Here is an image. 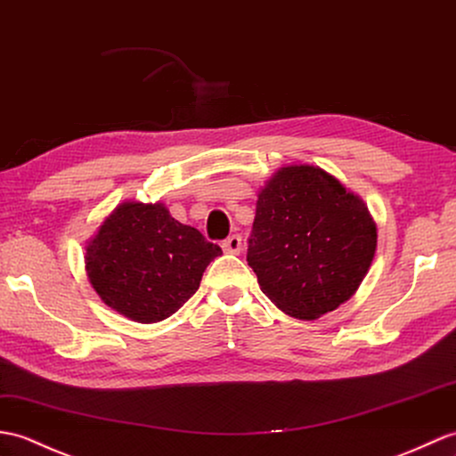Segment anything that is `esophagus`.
<instances>
[{"label": "esophagus", "mask_w": 456, "mask_h": 456, "mask_svg": "<svg viewBox=\"0 0 456 456\" xmlns=\"http://www.w3.org/2000/svg\"><path fill=\"white\" fill-rule=\"evenodd\" d=\"M224 250L227 252V254H240V250H242V240H240V237L239 235H231L229 239H225L224 240Z\"/></svg>", "instance_id": "34e87169"}]
</instances>
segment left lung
I'll return each mask as SVG.
<instances>
[{
    "instance_id": "left-lung-1",
    "label": "left lung",
    "mask_w": 456,
    "mask_h": 456,
    "mask_svg": "<svg viewBox=\"0 0 456 456\" xmlns=\"http://www.w3.org/2000/svg\"><path fill=\"white\" fill-rule=\"evenodd\" d=\"M377 250V224L340 180L314 165L278 168L260 188L248 266L285 314L314 321L359 289Z\"/></svg>"
}]
</instances>
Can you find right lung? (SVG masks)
Returning <instances> with one entry per match:
<instances>
[{
	"label": "right lung",
	"mask_w": 456,
	"mask_h": 456,
	"mask_svg": "<svg viewBox=\"0 0 456 456\" xmlns=\"http://www.w3.org/2000/svg\"><path fill=\"white\" fill-rule=\"evenodd\" d=\"M198 229L180 224L163 202H122L85 242V272L104 305L142 324L175 314L221 256Z\"/></svg>",
	"instance_id": "obj_1"
}]
</instances>
